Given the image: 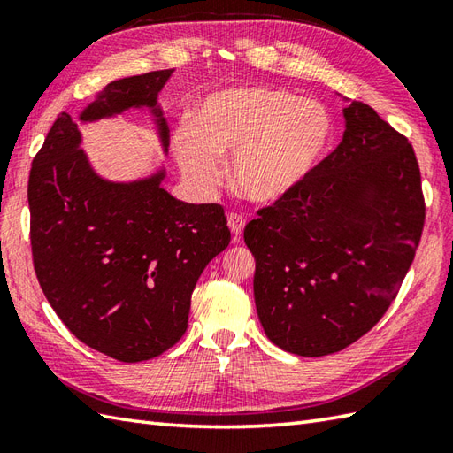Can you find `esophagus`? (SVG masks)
Wrapping results in <instances>:
<instances>
[{
    "label": "esophagus",
    "mask_w": 453,
    "mask_h": 453,
    "mask_svg": "<svg viewBox=\"0 0 453 453\" xmlns=\"http://www.w3.org/2000/svg\"><path fill=\"white\" fill-rule=\"evenodd\" d=\"M227 226H229V229H232L234 243H237L239 239H242V234H243L245 218H243L242 214H229V216H227Z\"/></svg>",
    "instance_id": "esophagus-1"
}]
</instances>
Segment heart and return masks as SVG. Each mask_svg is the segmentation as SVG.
<instances>
[{
    "label": "heart",
    "mask_w": 453,
    "mask_h": 453,
    "mask_svg": "<svg viewBox=\"0 0 453 453\" xmlns=\"http://www.w3.org/2000/svg\"><path fill=\"white\" fill-rule=\"evenodd\" d=\"M331 111L315 99L268 88H235L208 95L192 120L173 132L182 175L200 195L214 192L232 159L235 190L255 204H274L310 179L331 150Z\"/></svg>",
    "instance_id": "b5f03b06"
}]
</instances>
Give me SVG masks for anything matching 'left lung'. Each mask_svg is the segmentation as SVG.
Wrapping results in <instances>:
<instances>
[{
	"instance_id": "1",
	"label": "left lung",
	"mask_w": 453,
	"mask_h": 453,
	"mask_svg": "<svg viewBox=\"0 0 453 453\" xmlns=\"http://www.w3.org/2000/svg\"><path fill=\"white\" fill-rule=\"evenodd\" d=\"M344 101L342 142L243 234L258 321L276 346L307 358L346 349L381 319L425 226L409 140L368 104Z\"/></svg>"
}]
</instances>
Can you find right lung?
<instances>
[{
  "label": "right lung",
  "mask_w": 453,
  "mask_h": 453,
  "mask_svg": "<svg viewBox=\"0 0 453 453\" xmlns=\"http://www.w3.org/2000/svg\"><path fill=\"white\" fill-rule=\"evenodd\" d=\"M171 73L111 81L78 120L62 112L28 177L33 263L46 300L81 342L120 362L156 358L185 334L192 290L232 239L219 204H187L161 187L165 167L109 180L80 148L78 124L148 109L167 153L157 95Z\"/></svg>",
  "instance_id": "obj_1"
}]
</instances>
